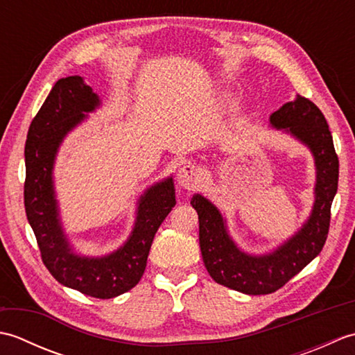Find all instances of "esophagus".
Here are the masks:
<instances>
[{
    "label": "esophagus",
    "instance_id": "34e87169",
    "mask_svg": "<svg viewBox=\"0 0 355 355\" xmlns=\"http://www.w3.org/2000/svg\"><path fill=\"white\" fill-rule=\"evenodd\" d=\"M201 178H202V172H201L198 166L192 164V163H186L178 171L177 182H178L180 186L183 187V189L193 191L200 186Z\"/></svg>",
    "mask_w": 355,
    "mask_h": 355
}]
</instances>
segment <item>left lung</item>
<instances>
[{"label":"left lung","instance_id":"1","mask_svg":"<svg viewBox=\"0 0 355 355\" xmlns=\"http://www.w3.org/2000/svg\"><path fill=\"white\" fill-rule=\"evenodd\" d=\"M270 125L302 143L314 157L315 186L311 214L291 238L273 252L250 254L236 245L218 207L201 193L191 205L200 221L202 262L215 282L244 294H268L281 288L318 256L328 236L331 205L337 192L338 158L325 116L302 96L284 103Z\"/></svg>","mask_w":355,"mask_h":355}]
</instances>
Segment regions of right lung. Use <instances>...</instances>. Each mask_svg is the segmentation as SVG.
<instances>
[{
	"label": "right lung",
	"instance_id": "add662e5",
	"mask_svg": "<svg viewBox=\"0 0 355 355\" xmlns=\"http://www.w3.org/2000/svg\"><path fill=\"white\" fill-rule=\"evenodd\" d=\"M99 107V96L80 76L59 79L51 88L28 128L24 206L42 262L51 276L87 296L111 299L139 284L155 233L177 201L172 177L164 178L140 195L134 227L123 245L103 256L73 250L59 215L53 169L67 134L84 122L87 112Z\"/></svg>",
	"mask_w": 355,
	"mask_h": 355
}]
</instances>
